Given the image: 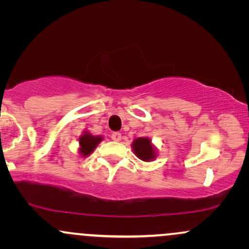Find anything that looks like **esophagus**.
Wrapping results in <instances>:
<instances>
[{"mask_svg":"<svg viewBox=\"0 0 249 249\" xmlns=\"http://www.w3.org/2000/svg\"><path fill=\"white\" fill-rule=\"evenodd\" d=\"M111 138H112V141L119 142L122 139V133L121 132H112V134H111Z\"/></svg>","mask_w":249,"mask_h":249,"instance_id":"1","label":"esophagus"}]
</instances>
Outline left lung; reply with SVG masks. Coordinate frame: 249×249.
Returning a JSON list of instances; mask_svg holds the SVG:
<instances>
[{
	"label": "left lung",
	"instance_id": "8db88e82",
	"mask_svg": "<svg viewBox=\"0 0 249 249\" xmlns=\"http://www.w3.org/2000/svg\"><path fill=\"white\" fill-rule=\"evenodd\" d=\"M132 147L136 156L144 161L152 160V159H154V157H156V152H154L153 146L151 145V141L147 138L136 139L133 142Z\"/></svg>",
	"mask_w": 249,
	"mask_h": 249
}]
</instances>
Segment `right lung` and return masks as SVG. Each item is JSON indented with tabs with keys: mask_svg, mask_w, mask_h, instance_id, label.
Returning <instances> with one entry per match:
<instances>
[{
	"mask_svg": "<svg viewBox=\"0 0 249 249\" xmlns=\"http://www.w3.org/2000/svg\"><path fill=\"white\" fill-rule=\"evenodd\" d=\"M102 141V137H95L91 134L85 133L79 138V144H81V150L79 152L83 157H87L95 150V147Z\"/></svg>",
	"mask_w": 249,
	"mask_h": 249,
	"instance_id": "add662e5",
	"label": "right lung"
}]
</instances>
